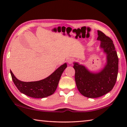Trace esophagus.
I'll list each match as a JSON object with an SVG mask.
<instances>
[{
    "mask_svg": "<svg viewBox=\"0 0 127 127\" xmlns=\"http://www.w3.org/2000/svg\"><path fill=\"white\" fill-rule=\"evenodd\" d=\"M74 61V59L73 58H68L67 59V62L68 64H72L73 63V62Z\"/></svg>",
    "mask_w": 127,
    "mask_h": 127,
    "instance_id": "esophagus-1",
    "label": "esophagus"
}]
</instances>
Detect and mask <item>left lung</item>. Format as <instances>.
<instances>
[{"label": "left lung", "instance_id": "8db88e82", "mask_svg": "<svg viewBox=\"0 0 127 127\" xmlns=\"http://www.w3.org/2000/svg\"><path fill=\"white\" fill-rule=\"evenodd\" d=\"M97 40L100 48L106 55V62L97 72L90 71L85 65L74 62L75 81L79 92L85 97L97 98L110 92L117 81L118 58L112 40L100 31H97Z\"/></svg>", "mask_w": 127, "mask_h": 127}]
</instances>
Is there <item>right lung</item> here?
I'll list each match as a JSON object with an SVG mask.
<instances>
[{"label":"right lung","instance_id":"obj_1","mask_svg":"<svg viewBox=\"0 0 127 127\" xmlns=\"http://www.w3.org/2000/svg\"><path fill=\"white\" fill-rule=\"evenodd\" d=\"M67 64L65 63L50 76L37 81L23 82L17 79L11 70L10 74L14 85L21 93L33 98H44L54 93L62 74Z\"/></svg>","mask_w":127,"mask_h":127}]
</instances>
